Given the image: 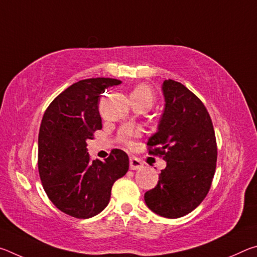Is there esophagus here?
<instances>
[{
    "mask_svg": "<svg viewBox=\"0 0 257 257\" xmlns=\"http://www.w3.org/2000/svg\"><path fill=\"white\" fill-rule=\"evenodd\" d=\"M143 168V163L136 158H130V170H139Z\"/></svg>",
    "mask_w": 257,
    "mask_h": 257,
    "instance_id": "obj_1",
    "label": "esophagus"
}]
</instances>
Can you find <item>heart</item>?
Listing matches in <instances>:
<instances>
[{
	"label": "heart",
	"mask_w": 257,
	"mask_h": 257,
	"mask_svg": "<svg viewBox=\"0 0 257 257\" xmlns=\"http://www.w3.org/2000/svg\"><path fill=\"white\" fill-rule=\"evenodd\" d=\"M130 97H132V99H136V101L139 102H145L149 104L150 106H152V104L155 101V95L153 93V90L146 85H138L135 87L133 92L130 93ZM127 144L132 145L133 143L128 141Z\"/></svg>",
	"instance_id": "1"
}]
</instances>
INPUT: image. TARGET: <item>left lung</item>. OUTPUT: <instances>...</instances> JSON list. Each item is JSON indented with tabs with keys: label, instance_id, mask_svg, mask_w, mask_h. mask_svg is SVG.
Here are the masks:
<instances>
[{
	"label": "left lung",
	"instance_id": "left-lung-1",
	"mask_svg": "<svg viewBox=\"0 0 257 257\" xmlns=\"http://www.w3.org/2000/svg\"><path fill=\"white\" fill-rule=\"evenodd\" d=\"M164 112L158 132L147 142L149 154L167 162L155 188L145 193L150 210L178 219L206 197L215 173L217 147L205 105L180 82L164 80Z\"/></svg>",
	"mask_w": 257,
	"mask_h": 257
}]
</instances>
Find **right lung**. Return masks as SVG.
<instances>
[{
    "label": "right lung",
    "mask_w": 257,
    "mask_h": 257,
    "mask_svg": "<svg viewBox=\"0 0 257 257\" xmlns=\"http://www.w3.org/2000/svg\"><path fill=\"white\" fill-rule=\"evenodd\" d=\"M121 84L113 78L79 80L46 108L38 134V172L47 197L66 214L88 219L102 212L111 189L129 169V158L114 149L104 161L90 160L87 141L102 129L101 94Z\"/></svg>",
    "instance_id": "obj_1"
}]
</instances>
